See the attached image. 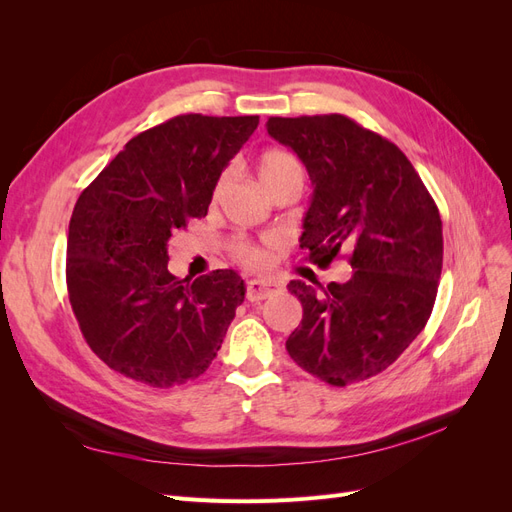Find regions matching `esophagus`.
I'll return each instance as SVG.
<instances>
[{
    "mask_svg": "<svg viewBox=\"0 0 512 512\" xmlns=\"http://www.w3.org/2000/svg\"><path fill=\"white\" fill-rule=\"evenodd\" d=\"M277 292H282L280 284H271V282H262V280L247 282V299L250 301H265Z\"/></svg>",
    "mask_w": 512,
    "mask_h": 512,
    "instance_id": "34e87169",
    "label": "esophagus"
}]
</instances>
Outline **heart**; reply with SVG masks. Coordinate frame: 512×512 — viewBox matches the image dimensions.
<instances>
[{
	"label": "heart",
	"instance_id": "b5f03b06",
	"mask_svg": "<svg viewBox=\"0 0 512 512\" xmlns=\"http://www.w3.org/2000/svg\"><path fill=\"white\" fill-rule=\"evenodd\" d=\"M256 173H258L260 183L267 188L271 181L280 179L288 173H301V166H299L297 160L290 156V153L280 151V149H271V151L262 153V156L258 158ZM222 185H224V179H220L215 192H220ZM232 256H235L239 265H243L247 269H262L269 262V252L265 250V247L254 245L250 241H235V243H232Z\"/></svg>",
	"mask_w": 512,
	"mask_h": 512
}]
</instances>
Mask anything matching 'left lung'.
Listing matches in <instances>:
<instances>
[{"instance_id":"obj_1","label":"left lung","mask_w":512,"mask_h":512,"mask_svg":"<svg viewBox=\"0 0 512 512\" xmlns=\"http://www.w3.org/2000/svg\"><path fill=\"white\" fill-rule=\"evenodd\" d=\"M312 179L301 250L318 267L350 252L352 277L288 290L303 320L286 342L292 361L333 386L380 374L425 329L442 273L440 211L397 145L346 115L269 117Z\"/></svg>"}]
</instances>
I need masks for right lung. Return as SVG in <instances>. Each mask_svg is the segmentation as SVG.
<instances>
[{"label": "right lung", "mask_w": 512, "mask_h": 512, "mask_svg": "<svg viewBox=\"0 0 512 512\" xmlns=\"http://www.w3.org/2000/svg\"><path fill=\"white\" fill-rule=\"evenodd\" d=\"M258 115H179L126 143L79 196L66 282L85 342L117 374L168 389L205 374L245 299L235 271H168V239L205 218Z\"/></svg>", "instance_id": "right-lung-1"}]
</instances>
